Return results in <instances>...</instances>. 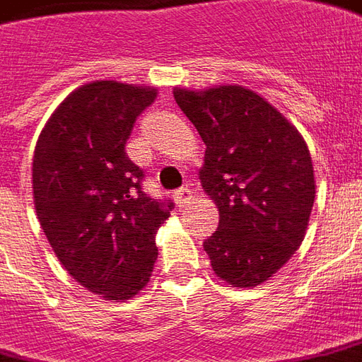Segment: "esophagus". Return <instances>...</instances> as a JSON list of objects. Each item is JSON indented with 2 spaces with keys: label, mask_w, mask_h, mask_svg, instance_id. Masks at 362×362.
I'll return each mask as SVG.
<instances>
[{
  "label": "esophagus",
  "mask_w": 362,
  "mask_h": 362,
  "mask_svg": "<svg viewBox=\"0 0 362 362\" xmlns=\"http://www.w3.org/2000/svg\"><path fill=\"white\" fill-rule=\"evenodd\" d=\"M191 197H192V191L189 189V187H181L179 191L173 192V199H175V202H177L179 206H185V204L191 200Z\"/></svg>",
  "instance_id": "34e87169"
}]
</instances>
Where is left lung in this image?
<instances>
[{
  "mask_svg": "<svg viewBox=\"0 0 362 362\" xmlns=\"http://www.w3.org/2000/svg\"><path fill=\"white\" fill-rule=\"evenodd\" d=\"M206 144L200 181L220 212L204 239L218 278L233 287L270 279L305 239L315 171L299 131L243 86L173 90Z\"/></svg>",
  "mask_w": 362,
  "mask_h": 362,
  "instance_id": "1",
  "label": "left lung"
}]
</instances>
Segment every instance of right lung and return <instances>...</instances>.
Wrapping results in <instances>:
<instances>
[{"mask_svg":"<svg viewBox=\"0 0 362 362\" xmlns=\"http://www.w3.org/2000/svg\"><path fill=\"white\" fill-rule=\"evenodd\" d=\"M154 98V88L115 81L84 84L34 150V206L47 241L81 286L107 300L131 299L148 284L156 233L175 206L142 191L144 171L125 152Z\"/></svg>","mask_w":362,"mask_h":362,"instance_id":"right-lung-1","label":"right lung"}]
</instances>
